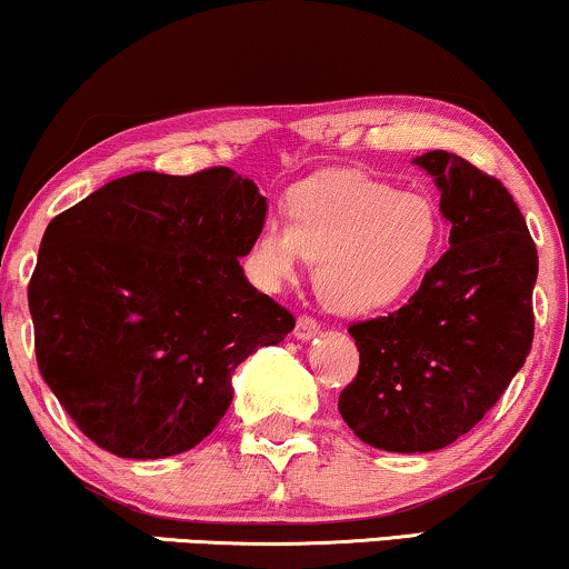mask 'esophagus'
Returning <instances> with one entry per match:
<instances>
[{
	"mask_svg": "<svg viewBox=\"0 0 569 569\" xmlns=\"http://www.w3.org/2000/svg\"><path fill=\"white\" fill-rule=\"evenodd\" d=\"M318 333H321V326H318L316 318H310V316H300V318H298V323H295V339L308 341V339L318 337Z\"/></svg>",
	"mask_w": 569,
	"mask_h": 569,
	"instance_id": "esophagus-1",
	"label": "esophagus"
}]
</instances>
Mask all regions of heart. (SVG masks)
Returning a JSON list of instances; mask_svg holds the SVG:
<instances>
[{"label":"heart","mask_w":569,"mask_h":569,"mask_svg":"<svg viewBox=\"0 0 569 569\" xmlns=\"http://www.w3.org/2000/svg\"><path fill=\"white\" fill-rule=\"evenodd\" d=\"M290 224L267 217L248 251V271L263 290L292 282L300 261L316 263V290L337 313L391 308L417 290L435 261L440 217L432 201L360 176H329L298 186Z\"/></svg>","instance_id":"heart-1"}]
</instances>
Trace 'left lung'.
<instances>
[{
  "label": "left lung",
  "mask_w": 569,
  "mask_h": 569,
  "mask_svg": "<svg viewBox=\"0 0 569 569\" xmlns=\"http://www.w3.org/2000/svg\"><path fill=\"white\" fill-rule=\"evenodd\" d=\"M415 166L435 178L450 248L396 313L349 326L360 370L339 396L357 438L430 453L471 430L523 368L533 341L539 253L497 178L453 152Z\"/></svg>",
  "instance_id": "8db88e82"
}]
</instances>
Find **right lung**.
Returning <instances> with one entry per match:
<instances>
[{"label":"right lung","mask_w":569,"mask_h":569,"mask_svg":"<svg viewBox=\"0 0 569 569\" xmlns=\"http://www.w3.org/2000/svg\"><path fill=\"white\" fill-rule=\"evenodd\" d=\"M263 220L259 186L209 168L116 178L49 222L28 284L36 360L96 446L139 461L199 446L238 365L295 329L238 261Z\"/></svg>","instance_id":"right-lung-1"}]
</instances>
